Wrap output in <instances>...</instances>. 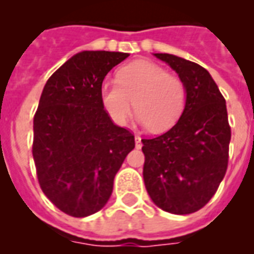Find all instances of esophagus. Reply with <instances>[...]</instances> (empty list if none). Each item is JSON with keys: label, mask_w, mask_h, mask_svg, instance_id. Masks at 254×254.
<instances>
[{"label": "esophagus", "mask_w": 254, "mask_h": 254, "mask_svg": "<svg viewBox=\"0 0 254 254\" xmlns=\"http://www.w3.org/2000/svg\"><path fill=\"white\" fill-rule=\"evenodd\" d=\"M134 141H135V147H138V149H139V147L142 146V142H141V137H139L138 134L134 137Z\"/></svg>", "instance_id": "esophagus-1"}]
</instances>
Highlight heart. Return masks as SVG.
I'll list each match as a JSON object with an SVG mask.
<instances>
[{"mask_svg":"<svg viewBox=\"0 0 254 254\" xmlns=\"http://www.w3.org/2000/svg\"><path fill=\"white\" fill-rule=\"evenodd\" d=\"M104 111L117 125L127 124L133 107L137 120L151 130L171 127L185 109L187 91L183 81L149 61H135L117 71L116 80L100 85Z\"/></svg>","mask_w":254,"mask_h":254,"instance_id":"b5f03b06","label":"heart"}]
</instances>
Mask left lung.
Instances as JSON below:
<instances>
[{"label": "left lung", "instance_id": "8db88e82", "mask_svg": "<svg viewBox=\"0 0 254 254\" xmlns=\"http://www.w3.org/2000/svg\"><path fill=\"white\" fill-rule=\"evenodd\" d=\"M154 55L179 75L187 100L170 130L142 139L143 181L159 208L187 215L203 208L224 178L231 141L228 113L207 69L175 55Z\"/></svg>", "mask_w": 254, "mask_h": 254}]
</instances>
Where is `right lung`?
<instances>
[{
    "mask_svg": "<svg viewBox=\"0 0 254 254\" xmlns=\"http://www.w3.org/2000/svg\"><path fill=\"white\" fill-rule=\"evenodd\" d=\"M129 54L83 51L50 76L34 116L33 157L39 186L62 212L85 217L107 204L134 135L113 124L100 85Z\"/></svg>",
    "mask_w": 254,
    "mask_h": 254,
    "instance_id": "right-lung-1",
    "label": "right lung"
}]
</instances>
